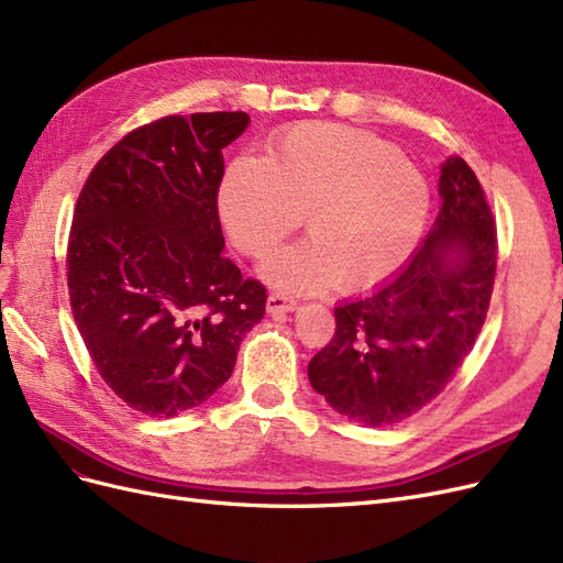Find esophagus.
I'll use <instances>...</instances> for the list:
<instances>
[{"label": "esophagus", "instance_id": "obj_1", "mask_svg": "<svg viewBox=\"0 0 563 563\" xmlns=\"http://www.w3.org/2000/svg\"><path fill=\"white\" fill-rule=\"evenodd\" d=\"M298 308V302L291 296L284 294H269L267 298V312L269 314H282V312H294Z\"/></svg>", "mask_w": 563, "mask_h": 563}]
</instances>
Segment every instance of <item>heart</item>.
Here are the masks:
<instances>
[{"instance_id":"obj_1","label":"heart","mask_w":563,"mask_h":563,"mask_svg":"<svg viewBox=\"0 0 563 563\" xmlns=\"http://www.w3.org/2000/svg\"><path fill=\"white\" fill-rule=\"evenodd\" d=\"M428 211V183L395 145L338 124L284 131L263 159H232L218 187L223 228L249 258L267 255L305 213L310 240L263 265V277L288 291L380 282L413 251Z\"/></svg>"}]
</instances>
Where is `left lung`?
<instances>
[{"mask_svg":"<svg viewBox=\"0 0 563 563\" xmlns=\"http://www.w3.org/2000/svg\"><path fill=\"white\" fill-rule=\"evenodd\" d=\"M441 211L395 277L338 305L331 343L308 376L356 422L385 428L437 399L474 347L496 282L498 236L482 183L463 157L441 164Z\"/></svg>","mask_w":563,"mask_h":563,"instance_id":"left-lung-1","label":"left lung"}]
</instances>
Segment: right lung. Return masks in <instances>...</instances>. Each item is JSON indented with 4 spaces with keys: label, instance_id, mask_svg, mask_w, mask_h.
Returning <instances> with one entry per match:
<instances>
[{
    "label": "right lung",
    "instance_id": "right-lung-1",
    "mask_svg": "<svg viewBox=\"0 0 563 563\" xmlns=\"http://www.w3.org/2000/svg\"><path fill=\"white\" fill-rule=\"evenodd\" d=\"M246 112L168 114L126 133L84 183L67 242L77 329L114 395L150 418L207 401L267 288L223 258V150Z\"/></svg>",
    "mask_w": 563,
    "mask_h": 563
}]
</instances>
